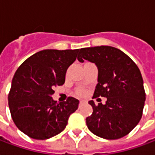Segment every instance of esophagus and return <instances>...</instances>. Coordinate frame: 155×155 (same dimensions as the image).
<instances>
[{"label": "esophagus", "mask_w": 155, "mask_h": 155, "mask_svg": "<svg viewBox=\"0 0 155 155\" xmlns=\"http://www.w3.org/2000/svg\"><path fill=\"white\" fill-rule=\"evenodd\" d=\"M85 104V101H84V100L80 101V106H81V105H83V104Z\"/></svg>", "instance_id": "1"}]
</instances>
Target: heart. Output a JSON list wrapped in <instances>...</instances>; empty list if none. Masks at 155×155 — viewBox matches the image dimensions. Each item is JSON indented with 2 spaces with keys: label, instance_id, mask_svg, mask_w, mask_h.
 Masks as SVG:
<instances>
[{
  "label": "heart",
  "instance_id": "b5f03b06",
  "mask_svg": "<svg viewBox=\"0 0 155 155\" xmlns=\"http://www.w3.org/2000/svg\"><path fill=\"white\" fill-rule=\"evenodd\" d=\"M78 94H79V95H84V92L83 90H80V91H78Z\"/></svg>",
  "mask_w": 155,
  "mask_h": 155
}]
</instances>
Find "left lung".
I'll return each mask as SVG.
<instances>
[{
    "label": "left lung",
    "mask_w": 155,
    "mask_h": 155,
    "mask_svg": "<svg viewBox=\"0 0 155 155\" xmlns=\"http://www.w3.org/2000/svg\"><path fill=\"white\" fill-rule=\"evenodd\" d=\"M77 59L94 63L98 68V84L94 98L105 97L106 104L95 105L86 118L89 130L97 136L117 140L127 136L142 117L145 93L138 66L121 50L100 46L79 50Z\"/></svg>",
    "instance_id": "obj_1"
}]
</instances>
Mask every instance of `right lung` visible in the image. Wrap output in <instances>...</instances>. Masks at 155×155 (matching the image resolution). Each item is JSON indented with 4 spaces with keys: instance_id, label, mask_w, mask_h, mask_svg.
Segmentation results:
<instances>
[{
    "instance_id": "1",
    "label": "right lung",
    "mask_w": 155,
    "mask_h": 155,
    "mask_svg": "<svg viewBox=\"0 0 155 155\" xmlns=\"http://www.w3.org/2000/svg\"><path fill=\"white\" fill-rule=\"evenodd\" d=\"M79 49H46L20 65L15 73L8 96L10 114L18 129L30 138L46 140L66 128L79 100L69 97L57 103L54 88L65 83L67 69L76 60Z\"/></svg>"
}]
</instances>
